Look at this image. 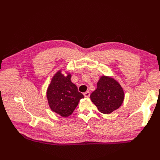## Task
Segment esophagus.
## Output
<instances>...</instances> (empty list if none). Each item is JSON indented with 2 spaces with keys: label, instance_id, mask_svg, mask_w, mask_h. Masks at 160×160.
<instances>
[{
  "label": "esophagus",
  "instance_id": "esophagus-1",
  "mask_svg": "<svg viewBox=\"0 0 160 160\" xmlns=\"http://www.w3.org/2000/svg\"><path fill=\"white\" fill-rule=\"evenodd\" d=\"M83 95H84V97H85V98H89V96H90V93H89V91H86L85 93H83Z\"/></svg>",
  "mask_w": 160,
  "mask_h": 160
}]
</instances>
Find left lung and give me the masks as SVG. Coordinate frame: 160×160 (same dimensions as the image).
Returning a JSON list of instances; mask_svg holds the SVG:
<instances>
[{"mask_svg":"<svg viewBox=\"0 0 160 160\" xmlns=\"http://www.w3.org/2000/svg\"><path fill=\"white\" fill-rule=\"evenodd\" d=\"M90 98L101 113L109 114L122 105L124 92L122 86L112 77L102 76Z\"/></svg>","mask_w":160,"mask_h":160,"instance_id":"obj_1","label":"left lung"}]
</instances>
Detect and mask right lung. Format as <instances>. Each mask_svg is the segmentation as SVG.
<instances>
[{"mask_svg": "<svg viewBox=\"0 0 160 160\" xmlns=\"http://www.w3.org/2000/svg\"><path fill=\"white\" fill-rule=\"evenodd\" d=\"M71 75L65 76L59 70L51 79L47 91V98L51 109L63 118L71 115L83 95L71 81Z\"/></svg>", "mask_w": 160, "mask_h": 160, "instance_id": "right-lung-1", "label": "right lung"}]
</instances>
